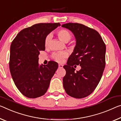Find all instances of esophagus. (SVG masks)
<instances>
[{
    "instance_id": "34e87169",
    "label": "esophagus",
    "mask_w": 121,
    "mask_h": 121,
    "mask_svg": "<svg viewBox=\"0 0 121 121\" xmlns=\"http://www.w3.org/2000/svg\"><path fill=\"white\" fill-rule=\"evenodd\" d=\"M59 68H63V65H61V64H59Z\"/></svg>"
}]
</instances>
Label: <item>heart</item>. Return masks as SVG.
<instances>
[{
    "label": "heart",
    "instance_id": "obj_1",
    "mask_svg": "<svg viewBox=\"0 0 121 121\" xmlns=\"http://www.w3.org/2000/svg\"><path fill=\"white\" fill-rule=\"evenodd\" d=\"M57 36L59 39L65 43H68L72 38V35L70 32L66 29H61L57 32ZM52 39V35H48L46 36L45 41V45L46 47H48L51 43ZM68 56V54L66 52H62L60 53H55L53 55V58L58 62H61L64 61L65 58Z\"/></svg>",
    "mask_w": 121,
    "mask_h": 121
}]
</instances>
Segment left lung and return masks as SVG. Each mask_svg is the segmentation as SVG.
Here are the masks:
<instances>
[{
    "label": "left lung",
    "mask_w": 121,
    "mask_h": 121,
    "mask_svg": "<svg viewBox=\"0 0 121 121\" xmlns=\"http://www.w3.org/2000/svg\"><path fill=\"white\" fill-rule=\"evenodd\" d=\"M76 39L73 52L64 68L66 74L63 86L66 93L76 99L87 97L98 85L105 65L106 47L96 30L78 23L63 24ZM80 65L82 69L74 72L73 67Z\"/></svg>",
    "instance_id": "left-lung-1"
}]
</instances>
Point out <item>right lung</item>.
<instances>
[{
	"instance_id": "1",
	"label": "right lung",
	"mask_w": 121,
	"mask_h": 121,
	"mask_svg": "<svg viewBox=\"0 0 121 121\" xmlns=\"http://www.w3.org/2000/svg\"><path fill=\"white\" fill-rule=\"evenodd\" d=\"M60 23H39L24 28L17 34L10 47L9 67L13 81L22 95L30 99L46 93L58 64L49 61L39 66L40 51L45 50L47 35Z\"/></svg>"
}]
</instances>
